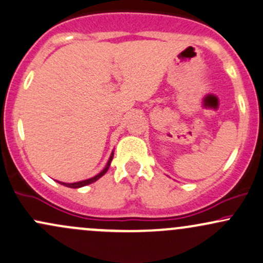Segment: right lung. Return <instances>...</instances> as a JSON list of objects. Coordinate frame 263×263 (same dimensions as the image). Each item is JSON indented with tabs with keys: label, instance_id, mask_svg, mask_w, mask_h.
Returning <instances> with one entry per match:
<instances>
[{
	"label": "right lung",
	"instance_id": "add662e5",
	"mask_svg": "<svg viewBox=\"0 0 263 263\" xmlns=\"http://www.w3.org/2000/svg\"><path fill=\"white\" fill-rule=\"evenodd\" d=\"M112 158H114V152L111 153L110 158H108V161L106 163V165H105L104 170H102L99 174H96L95 177L89 178V179H85V180H80V182H75V183H63V182H59V183L62 184V185L68 186V188H81V186L89 185V184H91L93 182H96V180H98V179H100V178L104 176L105 173H106L107 170H108V167H110V164H111V161H112Z\"/></svg>",
	"mask_w": 263,
	"mask_h": 263
}]
</instances>
